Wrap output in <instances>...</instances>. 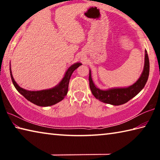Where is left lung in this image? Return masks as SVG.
Returning a JSON list of instances; mask_svg holds the SVG:
<instances>
[{
    "instance_id": "1",
    "label": "left lung",
    "mask_w": 160,
    "mask_h": 160,
    "mask_svg": "<svg viewBox=\"0 0 160 160\" xmlns=\"http://www.w3.org/2000/svg\"><path fill=\"white\" fill-rule=\"evenodd\" d=\"M149 72H150V62H149L147 51L145 50V63L142 74L140 75L139 79L132 85L127 88H114L108 90H100L93 82V80L92 79L91 70H90V73H89L90 88L92 93L96 99L106 104L118 106L128 102L130 99L136 96L144 88L148 79Z\"/></svg>"
}]
</instances>
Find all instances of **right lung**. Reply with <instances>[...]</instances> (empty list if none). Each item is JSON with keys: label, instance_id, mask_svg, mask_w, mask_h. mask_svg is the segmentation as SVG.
<instances>
[{"label": "right lung", "instance_id": "add662e5", "mask_svg": "<svg viewBox=\"0 0 160 160\" xmlns=\"http://www.w3.org/2000/svg\"><path fill=\"white\" fill-rule=\"evenodd\" d=\"M81 65V63H75L71 65L68 68L63 78L57 85L52 88L39 91H29L20 88L13 78L11 68L10 67V77L16 90L28 101L39 107H49L61 102L67 95L70 78L74 70Z\"/></svg>", "mask_w": 160, "mask_h": 160}]
</instances>
